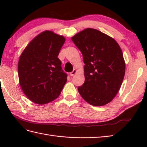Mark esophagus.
I'll return each mask as SVG.
<instances>
[{
  "instance_id": "1",
  "label": "esophagus",
  "mask_w": 147,
  "mask_h": 147,
  "mask_svg": "<svg viewBox=\"0 0 147 147\" xmlns=\"http://www.w3.org/2000/svg\"><path fill=\"white\" fill-rule=\"evenodd\" d=\"M76 73H77V71H76V69H74L73 71L71 72L70 75H71V76H73L74 75H75Z\"/></svg>"
}]
</instances>
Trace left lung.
Segmentation results:
<instances>
[{
    "instance_id": "left-lung-1",
    "label": "left lung",
    "mask_w": 147,
    "mask_h": 147,
    "mask_svg": "<svg viewBox=\"0 0 147 147\" xmlns=\"http://www.w3.org/2000/svg\"><path fill=\"white\" fill-rule=\"evenodd\" d=\"M82 52L85 80L78 90L92 105L102 106L112 100L125 74V62L119 45L100 31L87 28L72 37Z\"/></svg>"
}]
</instances>
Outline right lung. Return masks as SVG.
Instances as JSON below:
<instances>
[{"mask_svg": "<svg viewBox=\"0 0 147 147\" xmlns=\"http://www.w3.org/2000/svg\"><path fill=\"white\" fill-rule=\"evenodd\" d=\"M64 36L51 31L41 33L27 45L18 62L20 84L33 102L45 104L57 98L67 82L57 57Z\"/></svg>", "mask_w": 147, "mask_h": 147, "instance_id": "obj_1", "label": "right lung"}]
</instances>
